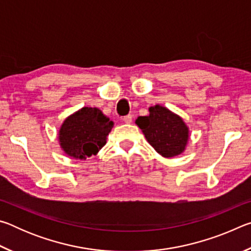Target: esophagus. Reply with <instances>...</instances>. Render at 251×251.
I'll list each match as a JSON object with an SVG mask.
<instances>
[{
    "mask_svg": "<svg viewBox=\"0 0 251 251\" xmlns=\"http://www.w3.org/2000/svg\"><path fill=\"white\" fill-rule=\"evenodd\" d=\"M131 121H133V115H130V114L124 117V122L126 123V124H129V123H131Z\"/></svg>",
    "mask_w": 251,
    "mask_h": 251,
    "instance_id": "obj_1",
    "label": "esophagus"
}]
</instances>
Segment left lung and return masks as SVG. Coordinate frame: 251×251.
Segmentation results:
<instances>
[{
    "label": "left lung",
    "instance_id": "obj_1",
    "mask_svg": "<svg viewBox=\"0 0 251 251\" xmlns=\"http://www.w3.org/2000/svg\"><path fill=\"white\" fill-rule=\"evenodd\" d=\"M136 124L143 130L147 142L164 157L179 155L188 139V128L179 116L167 108L156 105L150 115L139 116Z\"/></svg>",
    "mask_w": 251,
    "mask_h": 251
}]
</instances>
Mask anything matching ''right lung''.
Segmentation results:
<instances>
[{"mask_svg": "<svg viewBox=\"0 0 251 251\" xmlns=\"http://www.w3.org/2000/svg\"><path fill=\"white\" fill-rule=\"evenodd\" d=\"M113 122L99 108L83 107L69 118L59 130V142L67 155L86 159L106 144Z\"/></svg>", "mask_w": 251, "mask_h": 251, "instance_id": "add662e5", "label": "right lung"}]
</instances>
